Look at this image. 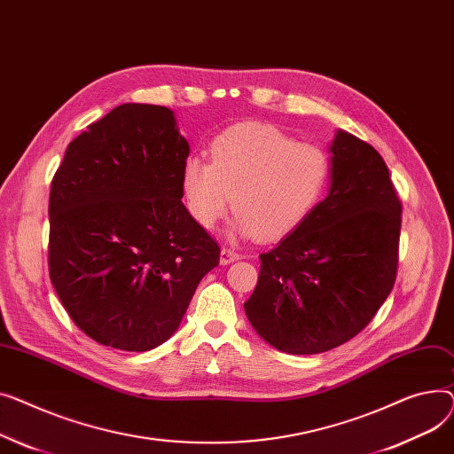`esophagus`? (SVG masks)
<instances>
[{
  "mask_svg": "<svg viewBox=\"0 0 454 454\" xmlns=\"http://www.w3.org/2000/svg\"><path fill=\"white\" fill-rule=\"evenodd\" d=\"M238 258H239V253H238V251H234V249H231V247H222L220 262H222L223 265H227V263H231V262H236Z\"/></svg>",
  "mask_w": 454,
  "mask_h": 454,
  "instance_id": "34e87169",
  "label": "esophagus"
}]
</instances>
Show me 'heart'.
<instances>
[{
    "instance_id": "obj_1",
    "label": "heart",
    "mask_w": 454,
    "mask_h": 454,
    "mask_svg": "<svg viewBox=\"0 0 454 454\" xmlns=\"http://www.w3.org/2000/svg\"><path fill=\"white\" fill-rule=\"evenodd\" d=\"M332 159L313 143H299L275 126L236 124L212 139L210 163L189 157L181 170L186 210L205 229L232 207L238 229L278 239L304 223L332 181Z\"/></svg>"
}]
</instances>
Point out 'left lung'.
Instances as JSON below:
<instances>
[{
	"instance_id": "8db88e82",
	"label": "left lung",
	"mask_w": 454,
	"mask_h": 454,
	"mask_svg": "<svg viewBox=\"0 0 454 454\" xmlns=\"http://www.w3.org/2000/svg\"><path fill=\"white\" fill-rule=\"evenodd\" d=\"M332 168L326 200L260 254L258 282L244 304L256 333L287 354H321L350 340L395 282L402 201L383 157L337 131Z\"/></svg>"
}]
</instances>
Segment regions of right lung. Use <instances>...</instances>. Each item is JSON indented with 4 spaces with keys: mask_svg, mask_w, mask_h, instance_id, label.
<instances>
[{
    "mask_svg": "<svg viewBox=\"0 0 454 454\" xmlns=\"http://www.w3.org/2000/svg\"><path fill=\"white\" fill-rule=\"evenodd\" d=\"M189 152L165 106L122 104L69 143L51 181L49 277L71 321L104 346L165 342L220 263L181 201Z\"/></svg>",
    "mask_w": 454,
    "mask_h": 454,
    "instance_id": "obj_1",
    "label": "right lung"
}]
</instances>
